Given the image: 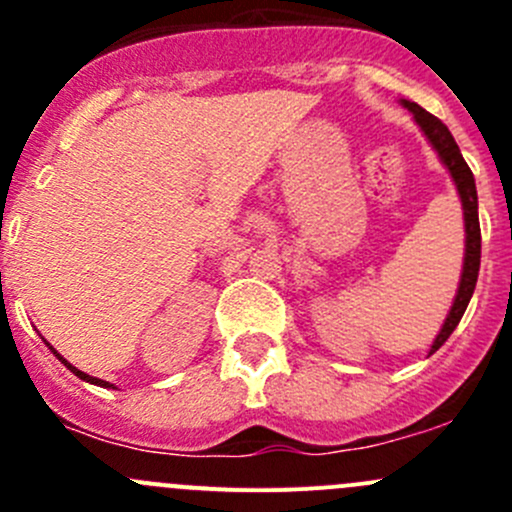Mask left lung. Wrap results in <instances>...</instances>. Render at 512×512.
Wrapping results in <instances>:
<instances>
[{"label":"left lung","mask_w":512,"mask_h":512,"mask_svg":"<svg viewBox=\"0 0 512 512\" xmlns=\"http://www.w3.org/2000/svg\"><path fill=\"white\" fill-rule=\"evenodd\" d=\"M411 113H414L418 128L423 131V136L428 138L433 148H436L438 158L441 163L446 165L448 173H451L453 183H456L458 195H461L463 203V220H466V255H463V272H461V282H458V292L456 299H453V307L448 312L446 322H443L441 332L438 337L433 339L431 344V354L438 352L443 347L448 337L453 334V329L458 327L461 322L463 312H466L468 302L473 297V289H476L478 282V270H480V223H478V193H476V180H473L471 168L461 156V148L458 143L453 141L451 131L438 121L433 113H428L426 108H421L414 101H401Z\"/></svg>","instance_id":"obj_1"}]
</instances>
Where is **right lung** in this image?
I'll return each instance as SVG.
<instances>
[{
  "instance_id": "1",
  "label": "right lung",
  "mask_w": 512,
  "mask_h": 512,
  "mask_svg": "<svg viewBox=\"0 0 512 512\" xmlns=\"http://www.w3.org/2000/svg\"><path fill=\"white\" fill-rule=\"evenodd\" d=\"M46 344H49V342H46ZM49 349H51V352H54L56 356H59V361H61V364H64V366H66V369H69V371H74V374H76V376H79V379L89 381V384L103 386V389H116V386H113V384H108V381H103V379H96V376H89V374H84V371H79V369H76V366H74V364H71V361H66V359H64V356H61L59 352H56V349H54V347H49Z\"/></svg>"
}]
</instances>
